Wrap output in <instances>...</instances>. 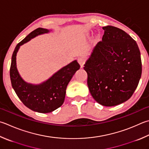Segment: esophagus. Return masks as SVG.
I'll return each instance as SVG.
<instances>
[{"mask_svg": "<svg viewBox=\"0 0 149 149\" xmlns=\"http://www.w3.org/2000/svg\"><path fill=\"white\" fill-rule=\"evenodd\" d=\"M78 62L80 64L81 68H82L84 66V64L85 63V60H84V59L83 58H79L78 59Z\"/></svg>", "mask_w": 149, "mask_h": 149, "instance_id": "1", "label": "esophagus"}]
</instances>
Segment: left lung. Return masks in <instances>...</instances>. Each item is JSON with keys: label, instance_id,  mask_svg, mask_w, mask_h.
<instances>
[{"label": "left lung", "instance_id": "8db88e82", "mask_svg": "<svg viewBox=\"0 0 149 149\" xmlns=\"http://www.w3.org/2000/svg\"><path fill=\"white\" fill-rule=\"evenodd\" d=\"M102 41L94 47L84 69L93 99L113 106L128 100L138 85L142 72L141 54L135 40L125 31L107 26Z\"/></svg>", "mask_w": 149, "mask_h": 149}]
</instances>
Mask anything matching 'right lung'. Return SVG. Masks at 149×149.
Wrapping results in <instances>:
<instances>
[{"mask_svg":"<svg viewBox=\"0 0 149 149\" xmlns=\"http://www.w3.org/2000/svg\"><path fill=\"white\" fill-rule=\"evenodd\" d=\"M50 31L38 28L17 45L12 54L10 70L12 88L19 99L27 108L43 113L54 111L63 104L67 86L80 67L77 60L72 61L40 84L28 83L22 79L19 73L16 63V56L19 48L32 38L49 33Z\"/></svg>","mask_w":149,"mask_h":149,"instance_id":"obj_1","label":"right lung"}]
</instances>
